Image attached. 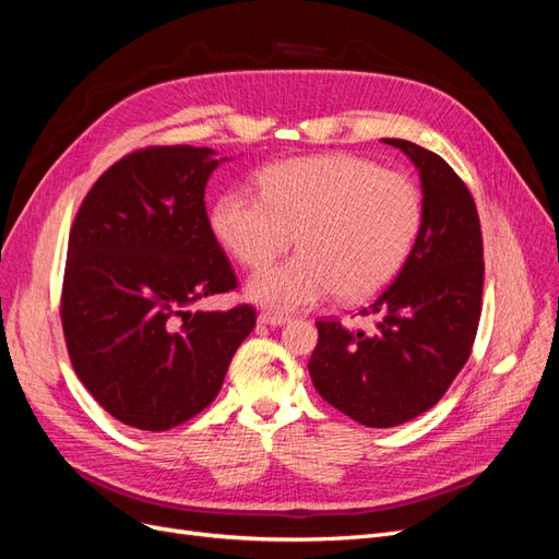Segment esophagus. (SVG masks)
Returning a JSON list of instances; mask_svg holds the SVG:
<instances>
[{"label":"esophagus","instance_id":"1","mask_svg":"<svg viewBox=\"0 0 559 559\" xmlns=\"http://www.w3.org/2000/svg\"><path fill=\"white\" fill-rule=\"evenodd\" d=\"M286 321H289V319H286L284 314H273V312H261L259 314V324L261 326H282V324H286Z\"/></svg>","mask_w":559,"mask_h":559}]
</instances>
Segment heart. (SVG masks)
Returning <instances> with one entry per match:
<instances>
[{
  "instance_id": "heart-1",
  "label": "heart",
  "mask_w": 559,
  "mask_h": 559,
  "mask_svg": "<svg viewBox=\"0 0 559 559\" xmlns=\"http://www.w3.org/2000/svg\"><path fill=\"white\" fill-rule=\"evenodd\" d=\"M261 195L228 191L212 210V230L247 267H263L292 247L300 253L253 275L251 300L277 312L317 306L337 292L366 300L408 259L421 200L399 173L347 154L292 158L259 177Z\"/></svg>"
}]
</instances>
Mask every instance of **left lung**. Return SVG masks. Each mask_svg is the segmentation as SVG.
Wrapping results in <instances>:
<instances>
[{
    "mask_svg": "<svg viewBox=\"0 0 559 559\" xmlns=\"http://www.w3.org/2000/svg\"><path fill=\"white\" fill-rule=\"evenodd\" d=\"M413 160L421 224L394 284L361 314L376 329L317 321L308 370L319 396L364 427H399L441 401L476 341L483 302V235L476 202L452 167L405 140H384Z\"/></svg>",
    "mask_w": 559,
    "mask_h": 559,
    "instance_id": "obj_1",
    "label": "left lung"
}]
</instances>
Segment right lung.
Segmentation results:
<instances>
[{"label": "right lung", "mask_w": 559, "mask_h": 559, "mask_svg": "<svg viewBox=\"0 0 559 559\" xmlns=\"http://www.w3.org/2000/svg\"><path fill=\"white\" fill-rule=\"evenodd\" d=\"M226 158L151 146L114 163L83 198L67 245L62 331L79 380L128 427L167 431L216 399L257 326L249 306L191 310L238 286L205 186Z\"/></svg>", "instance_id": "1"}]
</instances>
